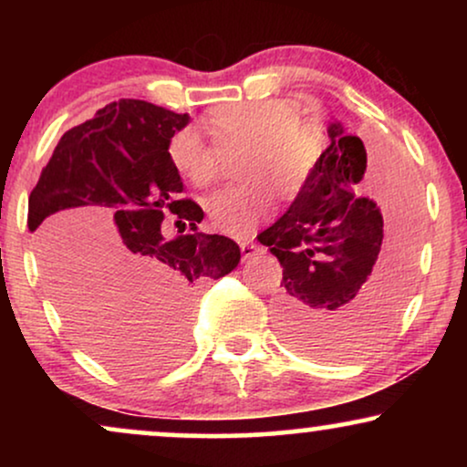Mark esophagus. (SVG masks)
<instances>
[{
    "label": "esophagus",
    "instance_id": "34e87169",
    "mask_svg": "<svg viewBox=\"0 0 467 467\" xmlns=\"http://www.w3.org/2000/svg\"><path fill=\"white\" fill-rule=\"evenodd\" d=\"M240 251H242V259L248 261V259L257 257V254L264 253V248H261V246L257 244V242L244 240V242H240Z\"/></svg>",
    "mask_w": 467,
    "mask_h": 467
}]
</instances>
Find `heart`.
Listing matches in <instances>:
<instances>
[{
    "label": "heart",
    "instance_id": "1",
    "mask_svg": "<svg viewBox=\"0 0 467 467\" xmlns=\"http://www.w3.org/2000/svg\"><path fill=\"white\" fill-rule=\"evenodd\" d=\"M206 127L221 149L244 146L238 174L246 182L223 187L203 200V210L223 234L246 238L272 203L267 182L280 197H293L315 168L321 144L315 130L297 123V114L283 101H240L210 112ZM168 157L184 181L203 187L219 171V149L197 130H178L168 142Z\"/></svg>",
    "mask_w": 467,
    "mask_h": 467
}]
</instances>
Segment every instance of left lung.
Masks as SVG:
<instances>
[{"mask_svg": "<svg viewBox=\"0 0 467 467\" xmlns=\"http://www.w3.org/2000/svg\"><path fill=\"white\" fill-rule=\"evenodd\" d=\"M289 210L259 235L283 265L278 329L297 353L347 359L374 347L404 304L419 235L417 182L395 161L379 163L374 195L361 193L368 152L342 123ZM389 232L386 244L384 222Z\"/></svg>", "mask_w": 467, "mask_h": 467, "instance_id": "obj_1", "label": "left lung"}]
</instances>
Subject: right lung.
I'll list each match as a JSON object with an SVG mask.
<instances>
[{
    "label": "right lung",
    "mask_w": 467,
    "mask_h": 467,
    "mask_svg": "<svg viewBox=\"0 0 467 467\" xmlns=\"http://www.w3.org/2000/svg\"><path fill=\"white\" fill-rule=\"evenodd\" d=\"M142 99H119L63 133L29 195V232L74 334L117 369L144 372L181 353L193 293L240 264L225 235L197 232L168 142L189 125ZM112 209L113 225L99 235ZM181 236L162 238V214Z\"/></svg>",
    "instance_id": "right-lung-1"
}]
</instances>
